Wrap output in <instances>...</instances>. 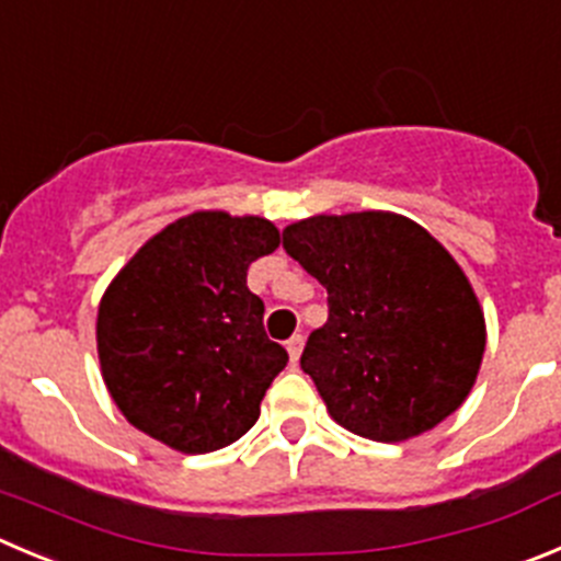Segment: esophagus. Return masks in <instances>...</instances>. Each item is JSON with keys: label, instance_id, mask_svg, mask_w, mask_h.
I'll use <instances>...</instances> for the list:
<instances>
[{"label": "esophagus", "instance_id": "obj_1", "mask_svg": "<svg viewBox=\"0 0 561 561\" xmlns=\"http://www.w3.org/2000/svg\"><path fill=\"white\" fill-rule=\"evenodd\" d=\"M285 345H287V354H290V363L296 365L298 357H301V348H305V337H301V334H293Z\"/></svg>", "mask_w": 561, "mask_h": 561}]
</instances>
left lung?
<instances>
[{
	"instance_id": "8db88e82",
	"label": "left lung",
	"mask_w": 561,
	"mask_h": 561,
	"mask_svg": "<svg viewBox=\"0 0 561 561\" xmlns=\"http://www.w3.org/2000/svg\"><path fill=\"white\" fill-rule=\"evenodd\" d=\"M282 240L329 293V321L307 340L301 370L340 426L404 443L462 407L486 327L446 245L385 209L305 218Z\"/></svg>"
}]
</instances>
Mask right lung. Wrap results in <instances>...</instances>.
Masks as SVG:
<instances>
[{"instance_id":"1","label":"right lung","mask_w":561,"mask_h":561,"mask_svg":"<svg viewBox=\"0 0 561 561\" xmlns=\"http://www.w3.org/2000/svg\"><path fill=\"white\" fill-rule=\"evenodd\" d=\"M279 245L260 216L198 209L146 240L104 290L96 352L110 399L162 446L209 454L243 437L287 365L245 287Z\"/></svg>"}]
</instances>
